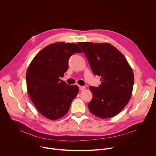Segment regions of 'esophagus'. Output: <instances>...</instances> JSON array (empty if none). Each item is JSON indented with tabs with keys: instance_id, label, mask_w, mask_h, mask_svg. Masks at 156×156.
Listing matches in <instances>:
<instances>
[{
	"instance_id": "34e87169",
	"label": "esophagus",
	"mask_w": 156,
	"mask_h": 156,
	"mask_svg": "<svg viewBox=\"0 0 156 156\" xmlns=\"http://www.w3.org/2000/svg\"><path fill=\"white\" fill-rule=\"evenodd\" d=\"M79 89H80V90L83 91V90H85V89H86V87H85L84 86H79Z\"/></svg>"
}]
</instances>
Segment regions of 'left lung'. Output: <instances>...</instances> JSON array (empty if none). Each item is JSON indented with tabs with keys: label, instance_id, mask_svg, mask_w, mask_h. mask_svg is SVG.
Segmentation results:
<instances>
[{
	"label": "left lung",
	"instance_id": "obj_1",
	"mask_svg": "<svg viewBox=\"0 0 156 156\" xmlns=\"http://www.w3.org/2000/svg\"><path fill=\"white\" fill-rule=\"evenodd\" d=\"M82 48L94 75L101 76L98 87L90 86V112L101 119L119 114L128 104L134 84V74L124 55L108 43L83 42Z\"/></svg>",
	"mask_w": 156,
	"mask_h": 156
}]
</instances>
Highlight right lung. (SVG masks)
I'll use <instances>...</instances> for the list:
<instances>
[{
	"label": "right lung",
	"mask_w": 156,
	"mask_h": 156,
	"mask_svg": "<svg viewBox=\"0 0 156 156\" xmlns=\"http://www.w3.org/2000/svg\"><path fill=\"white\" fill-rule=\"evenodd\" d=\"M76 52L82 51L75 43L51 44L34 57L27 70V90L31 101L50 120H57L67 113L78 94L76 85H69L60 79L68 70L70 57Z\"/></svg>",
	"instance_id": "obj_1"
}]
</instances>
